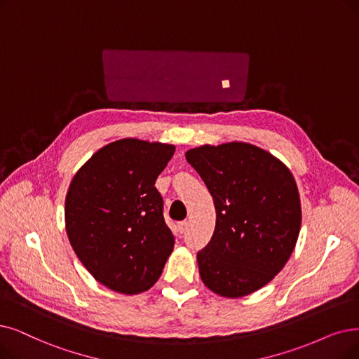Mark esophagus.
Instances as JSON below:
<instances>
[{
	"label": "esophagus",
	"mask_w": 359,
	"mask_h": 359,
	"mask_svg": "<svg viewBox=\"0 0 359 359\" xmlns=\"http://www.w3.org/2000/svg\"><path fill=\"white\" fill-rule=\"evenodd\" d=\"M189 229V221H181L178 222V233L184 234Z\"/></svg>",
	"instance_id": "esophagus-1"
}]
</instances>
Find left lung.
<instances>
[{
  "instance_id": "obj_1",
  "label": "left lung",
  "mask_w": 359,
  "mask_h": 359,
  "mask_svg": "<svg viewBox=\"0 0 359 359\" xmlns=\"http://www.w3.org/2000/svg\"><path fill=\"white\" fill-rule=\"evenodd\" d=\"M213 198L217 224L197 252L200 277L219 296L264 287L294 249L302 212L292 172L248 142L202 146L185 153Z\"/></svg>"
}]
</instances>
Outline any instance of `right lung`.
I'll return each instance as SVG.
<instances>
[{
  "label": "right lung",
  "mask_w": 359,
  "mask_h": 359,
  "mask_svg": "<svg viewBox=\"0 0 359 359\" xmlns=\"http://www.w3.org/2000/svg\"><path fill=\"white\" fill-rule=\"evenodd\" d=\"M175 147L125 138L93 154L70 182L66 231L79 261L110 290L137 294L159 280L175 237L154 187Z\"/></svg>",
  "instance_id": "right-lung-1"
}]
</instances>
